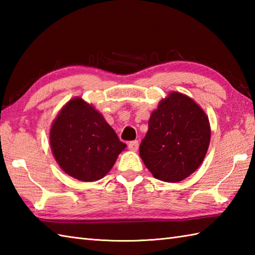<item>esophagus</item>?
<instances>
[{
  "instance_id": "1",
  "label": "esophagus",
  "mask_w": 255,
  "mask_h": 255,
  "mask_svg": "<svg viewBox=\"0 0 255 255\" xmlns=\"http://www.w3.org/2000/svg\"><path fill=\"white\" fill-rule=\"evenodd\" d=\"M128 148L131 151H137L139 149V142L138 140H133V141H130L128 143Z\"/></svg>"
}]
</instances>
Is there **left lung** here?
Wrapping results in <instances>:
<instances>
[{"label": "left lung", "instance_id": "left-lung-1", "mask_svg": "<svg viewBox=\"0 0 255 255\" xmlns=\"http://www.w3.org/2000/svg\"><path fill=\"white\" fill-rule=\"evenodd\" d=\"M210 142L208 117L196 102L172 92L159 103L140 143L144 165L160 181H183L196 171Z\"/></svg>", "mask_w": 255, "mask_h": 255}]
</instances>
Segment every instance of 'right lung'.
Segmentation results:
<instances>
[{"label": "right lung", "mask_w": 255, "mask_h": 255, "mask_svg": "<svg viewBox=\"0 0 255 255\" xmlns=\"http://www.w3.org/2000/svg\"><path fill=\"white\" fill-rule=\"evenodd\" d=\"M50 147L68 175L82 182H94L111 171L126 144L101 113L81 97H74L52 123Z\"/></svg>", "instance_id": "1"}]
</instances>
